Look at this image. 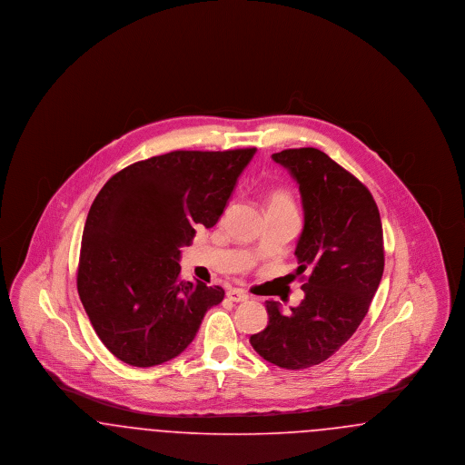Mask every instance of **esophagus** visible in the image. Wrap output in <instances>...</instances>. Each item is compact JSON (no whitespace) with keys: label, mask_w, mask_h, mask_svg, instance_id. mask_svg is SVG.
Wrapping results in <instances>:
<instances>
[{"label":"esophagus","mask_w":465,"mask_h":465,"mask_svg":"<svg viewBox=\"0 0 465 465\" xmlns=\"http://www.w3.org/2000/svg\"><path fill=\"white\" fill-rule=\"evenodd\" d=\"M226 296H228V300H232V302H237V303H242V302H247V294L243 292L242 289H230L228 292H226Z\"/></svg>","instance_id":"1"}]
</instances>
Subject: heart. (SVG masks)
<instances>
[{"instance_id":"obj_1","label":"heart","mask_w":465,"mask_h":465,"mask_svg":"<svg viewBox=\"0 0 465 465\" xmlns=\"http://www.w3.org/2000/svg\"><path fill=\"white\" fill-rule=\"evenodd\" d=\"M268 207H292V200L286 190H275L268 199Z\"/></svg>"}]
</instances>
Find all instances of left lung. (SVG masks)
I'll list each match as a JSON object with an SVG mask.
<instances>
[{
	"mask_svg": "<svg viewBox=\"0 0 465 465\" xmlns=\"http://www.w3.org/2000/svg\"><path fill=\"white\" fill-rule=\"evenodd\" d=\"M272 158L296 179L305 224L296 243L305 298L284 313L266 302L268 324L249 338L265 361L305 370L331 357L359 328L383 275V232L370 190L317 148Z\"/></svg>",
	"mask_w": 465,
	"mask_h": 465,
	"instance_id": "1",
	"label": "left lung"
}]
</instances>
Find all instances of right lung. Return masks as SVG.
<instances>
[{
  "mask_svg": "<svg viewBox=\"0 0 465 465\" xmlns=\"http://www.w3.org/2000/svg\"><path fill=\"white\" fill-rule=\"evenodd\" d=\"M256 148L171 152L135 162L97 193L76 286L94 331L116 359L150 368L181 354L220 286L181 281V247L214 226Z\"/></svg>",
  "mask_w": 465,
  "mask_h": 465,
  "instance_id": "right-lung-1",
  "label": "right lung"
}]
</instances>
